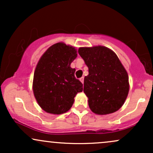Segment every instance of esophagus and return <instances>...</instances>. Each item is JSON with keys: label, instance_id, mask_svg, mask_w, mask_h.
Returning a JSON list of instances; mask_svg holds the SVG:
<instances>
[{"label": "esophagus", "instance_id": "esophagus-1", "mask_svg": "<svg viewBox=\"0 0 153 153\" xmlns=\"http://www.w3.org/2000/svg\"><path fill=\"white\" fill-rule=\"evenodd\" d=\"M80 80L82 82V83H83V82H84V78H83V77H82V78H80Z\"/></svg>", "mask_w": 153, "mask_h": 153}]
</instances>
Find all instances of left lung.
Listing matches in <instances>:
<instances>
[{"instance_id": "8db88e82", "label": "left lung", "mask_w": 153, "mask_h": 153, "mask_svg": "<svg viewBox=\"0 0 153 153\" xmlns=\"http://www.w3.org/2000/svg\"><path fill=\"white\" fill-rule=\"evenodd\" d=\"M78 53L88 68L83 91L91 110L97 114L117 111L129 93V77L117 55L106 47H80Z\"/></svg>"}]
</instances>
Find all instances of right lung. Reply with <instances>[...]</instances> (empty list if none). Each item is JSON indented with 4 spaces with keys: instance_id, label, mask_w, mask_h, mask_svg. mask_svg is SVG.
<instances>
[{
    "instance_id": "add662e5",
    "label": "right lung",
    "mask_w": 153,
    "mask_h": 153,
    "mask_svg": "<svg viewBox=\"0 0 153 153\" xmlns=\"http://www.w3.org/2000/svg\"><path fill=\"white\" fill-rule=\"evenodd\" d=\"M76 57L74 47L59 42L51 46L39 61L33 91L39 105L47 113H65L73 106L76 94L82 91V82L71 67Z\"/></svg>"
}]
</instances>
